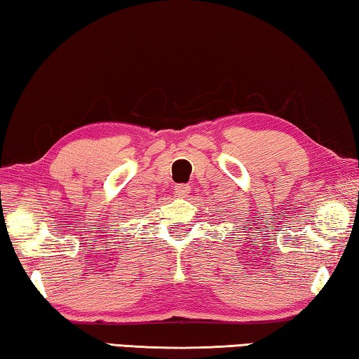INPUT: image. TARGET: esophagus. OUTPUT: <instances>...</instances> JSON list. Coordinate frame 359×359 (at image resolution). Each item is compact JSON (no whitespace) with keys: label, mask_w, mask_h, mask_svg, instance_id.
Returning <instances> with one entry per match:
<instances>
[{"label":"esophagus","mask_w":359,"mask_h":359,"mask_svg":"<svg viewBox=\"0 0 359 359\" xmlns=\"http://www.w3.org/2000/svg\"><path fill=\"white\" fill-rule=\"evenodd\" d=\"M175 194H177L179 198H187L188 194H190V185H185V184L177 185L175 187Z\"/></svg>","instance_id":"1"}]
</instances>
